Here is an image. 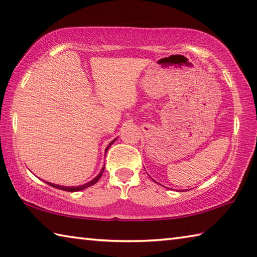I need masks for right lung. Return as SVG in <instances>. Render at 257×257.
Segmentation results:
<instances>
[{
  "label": "right lung",
  "mask_w": 257,
  "mask_h": 257,
  "mask_svg": "<svg viewBox=\"0 0 257 257\" xmlns=\"http://www.w3.org/2000/svg\"><path fill=\"white\" fill-rule=\"evenodd\" d=\"M115 139H116V138H115ZM115 139H114V141L111 142V143L108 145V147L105 148V153L108 152L109 147L111 146V145L113 144V142H115ZM103 171H104V166H103V169H101V172H100V173L97 174V175L94 177V179H93V180H92V181H90V182H87V183H85V184L80 185V186H62V185H58V184L50 183V182H46V183L49 184V185H51V186H54V188H56V189L64 190V191H68V192H77V191H82V190H84V189L88 188V186H91V185H93V184H95L96 182L100 180V177L102 176V174H103Z\"/></svg>",
  "instance_id": "obj_1"
}]
</instances>
